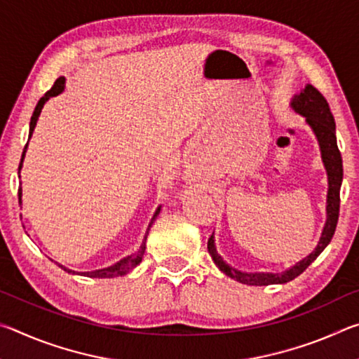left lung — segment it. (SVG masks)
<instances>
[{
  "label": "left lung",
  "mask_w": 359,
  "mask_h": 359,
  "mask_svg": "<svg viewBox=\"0 0 359 359\" xmlns=\"http://www.w3.org/2000/svg\"><path fill=\"white\" fill-rule=\"evenodd\" d=\"M291 111H294L297 115L304 117V121L309 128L312 130L315 139H317L321 161H323L325 171L327 175V193H326V222L323 231H321L320 241L317 247L313 248L311 255L306 258L297 261L294 266L288 267L282 272H245L239 271L228 264L226 261L222 258V255L217 252L215 245V236L212 234L208 242V248L214 263L218 266L223 274L234 278L239 283L244 285H257V287H263V285H277V283H287L293 280L297 276H301L304 271L311 266L318 255L325 250L330 244L334 231L337 226L339 220V205H340V185H342L344 169H342V156L337 149V137H336V121L331 114L330 104L325 100L313 85L307 83L299 93H296L290 101Z\"/></svg>",
  "instance_id": "8db88e82"
}]
</instances>
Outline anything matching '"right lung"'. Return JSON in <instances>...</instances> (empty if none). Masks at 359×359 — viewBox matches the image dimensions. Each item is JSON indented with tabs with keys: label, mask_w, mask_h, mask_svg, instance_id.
<instances>
[{
	"label": "right lung",
	"mask_w": 359,
	"mask_h": 359,
	"mask_svg": "<svg viewBox=\"0 0 359 359\" xmlns=\"http://www.w3.org/2000/svg\"><path fill=\"white\" fill-rule=\"evenodd\" d=\"M65 82H66L65 77L57 79L55 83H53V87H52L50 90H48V92L39 100L38 104H36V109H34V112H33L32 121H29L28 141H29V139H32V136H33V131H34V128H36V123H38V118H39V115H41L42 107H44L46 102H47L48 100H50V98H53V96H57V95L65 92ZM27 149H28V142H27L25 149H23V154H22V160H20V166H19V179H20V169H22V166H23V158H25ZM19 204H22V184H20V188H19ZM160 210H161V205H158V209L155 210V214H154V217H151V220H150V223H149V228H147V231H145V236H144V239H142L141 247H139L135 253H131V255H128V257H125V258H121L120 261H117V263H115V264L107 266V267H102V269L88 271V272H77V271H72V269H69V267H66V266H63V264H58V266L62 267L63 271L68 272V274H74V276L77 274V276L92 277V278H112V277H118V276H126V274H128V272H131V271L135 269V267L142 261L144 253H145V242H147L149 231H150V228H151V224L155 223L156 217L160 215Z\"/></svg>",
	"instance_id": "add662e5"
}]
</instances>
